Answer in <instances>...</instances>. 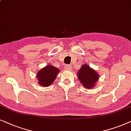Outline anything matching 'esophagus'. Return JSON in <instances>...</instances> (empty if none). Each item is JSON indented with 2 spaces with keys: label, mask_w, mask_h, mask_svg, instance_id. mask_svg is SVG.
Here are the masks:
<instances>
[{
  "label": "esophagus",
  "mask_w": 131,
  "mask_h": 131,
  "mask_svg": "<svg viewBox=\"0 0 131 131\" xmlns=\"http://www.w3.org/2000/svg\"><path fill=\"white\" fill-rule=\"evenodd\" d=\"M71 69H72V67H71L70 64H66V65L64 66V69H65V70L70 71L71 70Z\"/></svg>",
  "instance_id": "1"
}]
</instances>
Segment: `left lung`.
Masks as SVG:
<instances>
[{
    "label": "left lung",
    "mask_w": 131,
    "mask_h": 131,
    "mask_svg": "<svg viewBox=\"0 0 131 131\" xmlns=\"http://www.w3.org/2000/svg\"><path fill=\"white\" fill-rule=\"evenodd\" d=\"M77 75L83 87L88 89L94 88L99 80L98 73L86 64L82 65Z\"/></svg>",
    "instance_id": "left-lung-1"
}]
</instances>
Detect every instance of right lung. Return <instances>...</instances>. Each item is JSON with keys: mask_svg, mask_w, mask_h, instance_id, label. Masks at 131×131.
<instances>
[{"mask_svg": "<svg viewBox=\"0 0 131 131\" xmlns=\"http://www.w3.org/2000/svg\"><path fill=\"white\" fill-rule=\"evenodd\" d=\"M59 72V69L57 68L48 64L39 70L36 74L38 84L43 87L50 86L54 81Z\"/></svg>", "mask_w": 131, "mask_h": 131, "instance_id": "right-lung-1", "label": "right lung"}]
</instances>
